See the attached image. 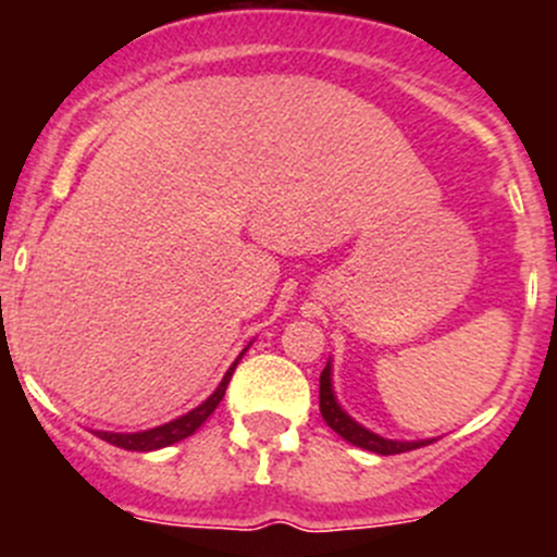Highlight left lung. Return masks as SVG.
I'll list each match as a JSON object with an SVG mask.
<instances>
[{
	"instance_id": "obj_1",
	"label": "left lung",
	"mask_w": 557,
	"mask_h": 557,
	"mask_svg": "<svg viewBox=\"0 0 557 557\" xmlns=\"http://www.w3.org/2000/svg\"><path fill=\"white\" fill-rule=\"evenodd\" d=\"M319 411H322V420L338 433L341 438H346L349 444L355 447L368 449V453H376V455H400V453H409V449L417 447H428L431 442H393V438H382L376 433L366 431L362 425H357L338 404H335V395H333V384H330V362L324 366L322 376H319Z\"/></svg>"
}]
</instances>
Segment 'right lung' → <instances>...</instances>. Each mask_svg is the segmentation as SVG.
Segmentation results:
<instances>
[{
	"label": "right lung",
	"instance_id": "1",
	"mask_svg": "<svg viewBox=\"0 0 557 557\" xmlns=\"http://www.w3.org/2000/svg\"><path fill=\"white\" fill-rule=\"evenodd\" d=\"M240 357H244V351H240ZM240 357H238V360H240ZM238 360L233 362V368H230L227 376L222 379V384L216 387V393H213L211 398L206 400V404H200L197 409H191L189 414L178 417V420L168 422V425L151 428V431H143V433H104V431H99L97 436L102 438V442L113 444V447L129 449V453H151V449L170 447V444H175V442H181V438L191 436V433H195L197 428H200L202 422H206L208 417L213 414V411H216V406L222 404L224 389H227L230 379H233V371H235V366H238Z\"/></svg>",
	"mask_w": 557,
	"mask_h": 557
}]
</instances>
